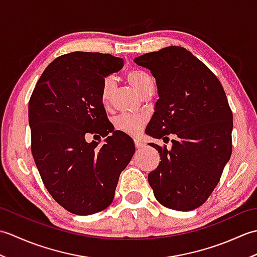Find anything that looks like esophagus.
<instances>
[{
	"instance_id": "obj_1",
	"label": "esophagus",
	"mask_w": 257,
	"mask_h": 257,
	"mask_svg": "<svg viewBox=\"0 0 257 257\" xmlns=\"http://www.w3.org/2000/svg\"><path fill=\"white\" fill-rule=\"evenodd\" d=\"M135 146H136V148H137V149H140V148H143V147L145 146V144H144V141L141 140V139L136 138L135 139Z\"/></svg>"
}]
</instances>
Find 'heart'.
Returning <instances> with one entry per match:
<instances>
[{"mask_svg": "<svg viewBox=\"0 0 257 257\" xmlns=\"http://www.w3.org/2000/svg\"><path fill=\"white\" fill-rule=\"evenodd\" d=\"M127 79L134 88L143 96L146 91L154 88V79L151 76L141 69H132L127 74ZM114 88V79L106 77L101 86V101L103 105H108ZM146 123L144 117L121 114L114 120V125L120 132L128 135H138Z\"/></svg>", "mask_w": 257, "mask_h": 257, "instance_id": "b5f03b06", "label": "heart"}]
</instances>
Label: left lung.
<instances>
[{"instance_id": "8db88e82", "label": "left lung", "mask_w": 257, "mask_h": 257, "mask_svg": "<svg viewBox=\"0 0 257 257\" xmlns=\"http://www.w3.org/2000/svg\"><path fill=\"white\" fill-rule=\"evenodd\" d=\"M156 79L158 96L147 134L174 135L148 174L156 199L166 207L192 211L209 198L232 154L233 114L216 76L192 53L168 46L135 58Z\"/></svg>"}]
</instances>
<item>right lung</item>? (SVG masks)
Returning a JSON list of instances; mask_svg holds the SVG:
<instances>
[{
  "mask_svg": "<svg viewBox=\"0 0 257 257\" xmlns=\"http://www.w3.org/2000/svg\"><path fill=\"white\" fill-rule=\"evenodd\" d=\"M122 66L123 59L110 54H65L48 65L31 96L35 165L54 200L76 215L110 205L135 154L133 139L108 121L100 96L103 79ZM87 133L106 137L105 143H87Z\"/></svg>",
  "mask_w": 257,
  "mask_h": 257,
  "instance_id": "add662e5",
  "label": "right lung"
}]
</instances>
